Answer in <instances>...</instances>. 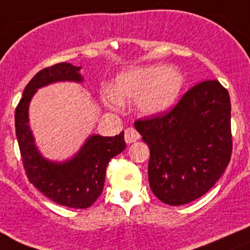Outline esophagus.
I'll return each instance as SVG.
<instances>
[{"instance_id":"34e87169","label":"esophagus","mask_w":250,"mask_h":250,"mask_svg":"<svg viewBox=\"0 0 250 250\" xmlns=\"http://www.w3.org/2000/svg\"><path fill=\"white\" fill-rule=\"evenodd\" d=\"M139 138H140V134L138 133L137 129H134V128L129 127L125 130V139L127 144L134 143V141H137Z\"/></svg>"}]
</instances>
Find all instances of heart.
<instances>
[{"label": "heart", "instance_id": "b5f03b06", "mask_svg": "<svg viewBox=\"0 0 250 250\" xmlns=\"http://www.w3.org/2000/svg\"><path fill=\"white\" fill-rule=\"evenodd\" d=\"M181 85L183 78L173 70L160 65L133 67L118 75L105 99L110 106H117L123 100H137L141 112L155 115L173 104Z\"/></svg>", "mask_w": 250, "mask_h": 250}]
</instances>
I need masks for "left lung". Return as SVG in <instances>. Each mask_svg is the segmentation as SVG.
Wrapping results in <instances>:
<instances>
[{"label": "left lung", "mask_w": 250, "mask_h": 250, "mask_svg": "<svg viewBox=\"0 0 250 250\" xmlns=\"http://www.w3.org/2000/svg\"><path fill=\"white\" fill-rule=\"evenodd\" d=\"M134 125L150 147L151 190L169 206L208 192L231 160L230 95L216 80L197 83L169 111L138 118Z\"/></svg>", "instance_id": "left-lung-1"}]
</instances>
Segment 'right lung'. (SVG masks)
Wrapping results in <instances>:
<instances>
[{"label":"right lung","mask_w":250,"mask_h":250,"mask_svg":"<svg viewBox=\"0 0 250 250\" xmlns=\"http://www.w3.org/2000/svg\"><path fill=\"white\" fill-rule=\"evenodd\" d=\"M81 67L59 62L37 72L25 87L16 109V133L25 174L30 183L46 197L70 208H89L102 195L106 167L125 148V133L115 137L93 135L71 161L53 163L37 151L29 127V103L37 88L57 81H76Z\"/></svg>","instance_id":"1"}]
</instances>
